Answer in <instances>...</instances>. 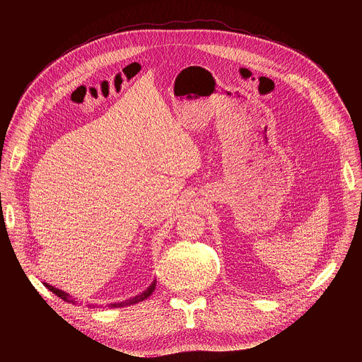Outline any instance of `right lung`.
Here are the masks:
<instances>
[{
  "label": "right lung",
  "instance_id": "add662e5",
  "mask_svg": "<svg viewBox=\"0 0 362 362\" xmlns=\"http://www.w3.org/2000/svg\"><path fill=\"white\" fill-rule=\"evenodd\" d=\"M44 284V286L47 288V289H49L51 292L53 293H56L59 298H62L63 300H66V302H69V303H73V305H77V299L73 296V295H70V293H67V292H64V291H62V289H59V288H54L53 285H48V284H45V282H42ZM154 288H156V279H154L151 284H150V286L147 288V289H144L141 293H139V295H136V296H133V298H130V299H124V300H122V302H116V303H109L107 306L109 308H122V306H127V305H133V303H137V302H141V300H144L146 298H148L151 293H153V291H154ZM87 306H95V305H87Z\"/></svg>",
  "mask_w": 362,
  "mask_h": 362
}]
</instances>
